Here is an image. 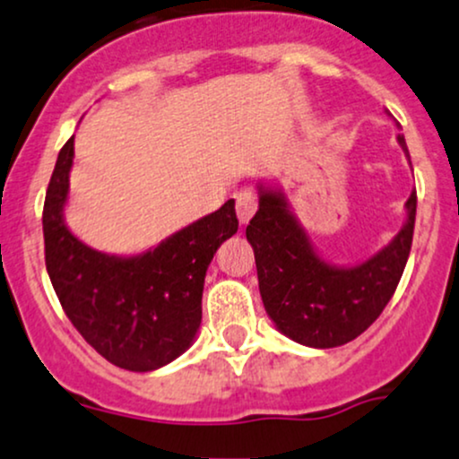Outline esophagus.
<instances>
[{"label": "esophagus", "mask_w": 459, "mask_h": 459, "mask_svg": "<svg viewBox=\"0 0 459 459\" xmlns=\"http://www.w3.org/2000/svg\"><path fill=\"white\" fill-rule=\"evenodd\" d=\"M255 210H257L255 193L249 191V188H245V191H240L238 195H236V214H238V221L242 225L249 223V219L255 214Z\"/></svg>", "instance_id": "1"}]
</instances>
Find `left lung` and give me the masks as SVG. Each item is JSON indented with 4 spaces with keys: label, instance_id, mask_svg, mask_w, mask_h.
Masks as SVG:
<instances>
[{
    "label": "left lung",
    "instance_id": "1",
    "mask_svg": "<svg viewBox=\"0 0 459 459\" xmlns=\"http://www.w3.org/2000/svg\"><path fill=\"white\" fill-rule=\"evenodd\" d=\"M402 150L408 145L397 134ZM260 208L247 225L255 253L262 303L279 333L309 348H337L378 320L395 294L411 255L417 191L406 202V223L389 245L357 266L326 262L294 217L281 188L257 185Z\"/></svg>",
    "mask_w": 459,
    "mask_h": 459
}]
</instances>
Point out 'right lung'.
Instances as JSON below:
<instances>
[{
  "label": "right lung",
  "instance_id": "right-lung-1",
  "mask_svg": "<svg viewBox=\"0 0 459 459\" xmlns=\"http://www.w3.org/2000/svg\"><path fill=\"white\" fill-rule=\"evenodd\" d=\"M74 137L59 150L48 182L45 262L68 320L100 357L128 371H152L191 348L202 325V292L214 253L238 230L234 199L154 249L122 257L83 245L64 221Z\"/></svg>",
  "mask_w": 459,
  "mask_h": 459
}]
</instances>
